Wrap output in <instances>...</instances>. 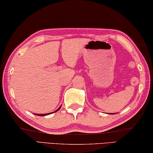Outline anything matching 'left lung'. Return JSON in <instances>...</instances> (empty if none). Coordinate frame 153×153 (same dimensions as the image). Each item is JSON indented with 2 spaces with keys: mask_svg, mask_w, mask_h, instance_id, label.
I'll return each instance as SVG.
<instances>
[{
  "mask_svg": "<svg viewBox=\"0 0 153 153\" xmlns=\"http://www.w3.org/2000/svg\"><path fill=\"white\" fill-rule=\"evenodd\" d=\"M111 114H112V113H111ZM113 114H115V113H113Z\"/></svg>",
  "mask_w": 153,
  "mask_h": 153,
  "instance_id": "obj_1",
  "label": "left lung"
}]
</instances>
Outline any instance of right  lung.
Instances as JSON below:
<instances>
[{
  "instance_id": "right-lung-1",
  "label": "right lung",
  "mask_w": 153,
  "mask_h": 153,
  "mask_svg": "<svg viewBox=\"0 0 153 153\" xmlns=\"http://www.w3.org/2000/svg\"><path fill=\"white\" fill-rule=\"evenodd\" d=\"M60 108H61V106H59V108L58 109H57L56 111H55L54 112H49V113H47V114H36V115H37V116H41V117H43V116H46V115H48V114H52V113H54V112H56L57 111H58L60 109Z\"/></svg>"
}]
</instances>
